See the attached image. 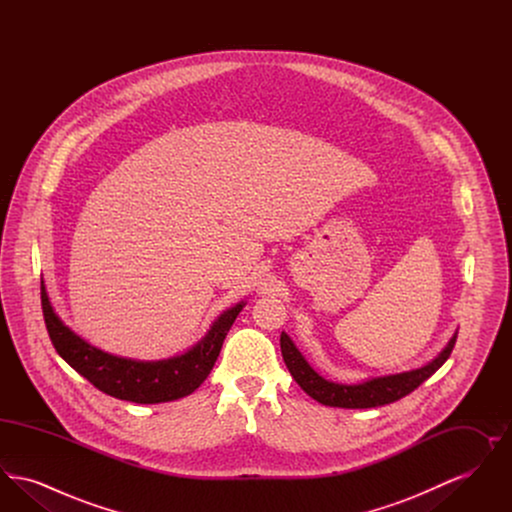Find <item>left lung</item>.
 Masks as SVG:
<instances>
[{
  "label": "left lung",
  "instance_id": "left-lung-1",
  "mask_svg": "<svg viewBox=\"0 0 512 512\" xmlns=\"http://www.w3.org/2000/svg\"><path fill=\"white\" fill-rule=\"evenodd\" d=\"M455 341H457V334L451 338L447 347L439 353L438 357L426 366H420V368L409 370V372H401V374L372 378L363 384H351V386L324 380L305 361V357L293 345L290 336L284 332L280 336V349H282L284 363L288 366L293 380L315 401L322 405H328V407H341V409H370V407H382V405L393 403L416 390L424 380H428L439 366L449 359V355L455 347Z\"/></svg>",
  "mask_w": 512,
  "mask_h": 512
}]
</instances>
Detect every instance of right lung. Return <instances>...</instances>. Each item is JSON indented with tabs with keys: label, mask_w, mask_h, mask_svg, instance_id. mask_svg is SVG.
Returning a JSON list of instances; mask_svg holds the SVG:
<instances>
[{
	"label": "right lung",
	"mask_w": 512,
	"mask_h": 512,
	"mask_svg": "<svg viewBox=\"0 0 512 512\" xmlns=\"http://www.w3.org/2000/svg\"><path fill=\"white\" fill-rule=\"evenodd\" d=\"M245 303L222 313L207 336L184 355L163 361H134L105 353L76 336L55 315L42 282V311L55 351L99 391L132 403H167L197 390L219 357L222 341Z\"/></svg>",
	"instance_id": "obj_1"
}]
</instances>
